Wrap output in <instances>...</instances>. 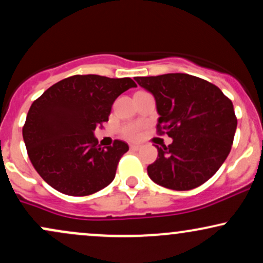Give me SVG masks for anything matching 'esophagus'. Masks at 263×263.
I'll use <instances>...</instances> for the list:
<instances>
[{"label":"esophagus","mask_w":263,"mask_h":263,"mask_svg":"<svg viewBox=\"0 0 263 263\" xmlns=\"http://www.w3.org/2000/svg\"><path fill=\"white\" fill-rule=\"evenodd\" d=\"M141 148L140 144H129V149L131 151H138Z\"/></svg>","instance_id":"34e87169"}]
</instances>
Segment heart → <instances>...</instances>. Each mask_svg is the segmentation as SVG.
Segmentation results:
<instances>
[{
  "mask_svg": "<svg viewBox=\"0 0 263 263\" xmlns=\"http://www.w3.org/2000/svg\"><path fill=\"white\" fill-rule=\"evenodd\" d=\"M123 135L129 138V140H136L140 136V129L136 125H128L123 127Z\"/></svg>",
  "mask_w": 263,
  "mask_h": 263,
  "instance_id": "1",
  "label": "heart"
}]
</instances>
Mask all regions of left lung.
Masks as SVG:
<instances>
[{
    "label": "left lung",
    "instance_id": "left-lung-1",
    "mask_svg": "<svg viewBox=\"0 0 263 263\" xmlns=\"http://www.w3.org/2000/svg\"><path fill=\"white\" fill-rule=\"evenodd\" d=\"M156 100L159 134L173 140L157 147L147 167L151 179L173 190H190L210 179L228 158L236 132L234 105L218 86L193 75L137 77Z\"/></svg>",
    "mask_w": 263,
    "mask_h": 263
}]
</instances>
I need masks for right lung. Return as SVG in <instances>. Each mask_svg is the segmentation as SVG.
Wrapping results in <instances>:
<instances>
[{
    "mask_svg": "<svg viewBox=\"0 0 263 263\" xmlns=\"http://www.w3.org/2000/svg\"><path fill=\"white\" fill-rule=\"evenodd\" d=\"M129 78L74 75L60 80L32 104L23 141L33 167L63 194L85 197L107 186L128 144H98L95 129L108 121L114 101L136 87Z\"/></svg>",
    "mask_w": 263,
    "mask_h": 263,
    "instance_id": "add662e5",
    "label": "right lung"
}]
</instances>
